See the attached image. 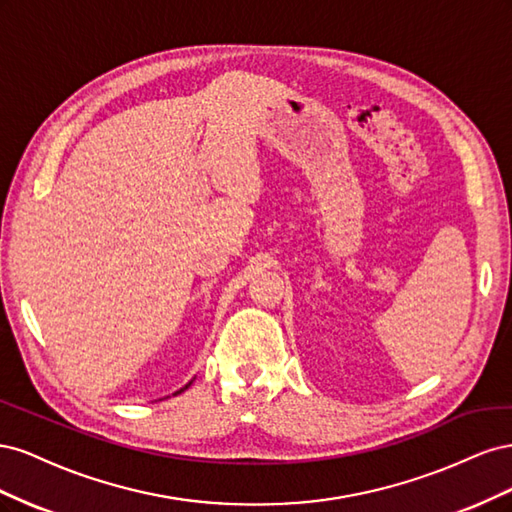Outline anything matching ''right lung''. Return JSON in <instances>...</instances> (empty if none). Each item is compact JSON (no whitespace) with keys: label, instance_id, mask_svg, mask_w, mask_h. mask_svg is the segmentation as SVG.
<instances>
[{"label":"right lung","instance_id":"obj_1","mask_svg":"<svg viewBox=\"0 0 512 512\" xmlns=\"http://www.w3.org/2000/svg\"><path fill=\"white\" fill-rule=\"evenodd\" d=\"M190 384H192V382H188V384H185V386H183V389H181V391H185V389H188V386H190ZM181 391H177V393H181ZM177 393H175V395H177Z\"/></svg>","mask_w":512,"mask_h":512}]
</instances>
